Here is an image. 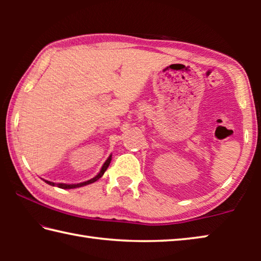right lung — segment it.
<instances>
[{
    "instance_id": "right-lung-1",
    "label": "right lung",
    "mask_w": 261,
    "mask_h": 261,
    "mask_svg": "<svg viewBox=\"0 0 261 261\" xmlns=\"http://www.w3.org/2000/svg\"><path fill=\"white\" fill-rule=\"evenodd\" d=\"M110 161H112V155H109V158L107 159V160H106V162L103 163V166H102V168H101V170H100V173L95 176V177H93V178H91V179H88V180H86V182H83V183H78V184H64V183H53V182H49V180H45V182L47 183V184H49V185H53V187H56L57 188H61V189H74V188H81V187H84V185H87V184H91V183H94V182H96V180H98L99 178H101L102 177V175L105 174V171L107 170V168H108V166H109V163H110Z\"/></svg>"
}]
</instances>
